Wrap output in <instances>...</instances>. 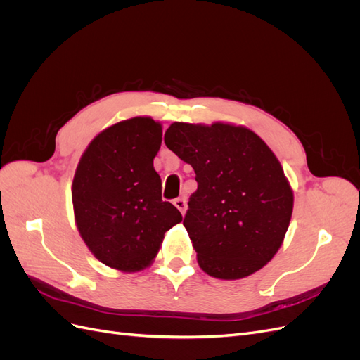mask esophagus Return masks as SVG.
<instances>
[{"label": "esophagus", "mask_w": 360, "mask_h": 360, "mask_svg": "<svg viewBox=\"0 0 360 360\" xmlns=\"http://www.w3.org/2000/svg\"><path fill=\"white\" fill-rule=\"evenodd\" d=\"M174 205H176L177 209L181 212V214H184V212H186V200L184 198H176L174 200Z\"/></svg>", "instance_id": "obj_1"}]
</instances>
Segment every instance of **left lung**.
<instances>
[{
  "label": "left lung",
  "mask_w": 360,
  "mask_h": 360,
  "mask_svg": "<svg viewBox=\"0 0 360 360\" xmlns=\"http://www.w3.org/2000/svg\"><path fill=\"white\" fill-rule=\"evenodd\" d=\"M165 144L193 168L198 189L183 225L207 275L240 279L274 258L292 213V191L263 139L240 126L172 123Z\"/></svg>",
  "instance_id": "left-lung-1"
}]
</instances>
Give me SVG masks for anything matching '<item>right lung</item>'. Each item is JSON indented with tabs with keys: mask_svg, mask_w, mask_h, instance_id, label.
I'll return each mask as SVG.
<instances>
[{
	"mask_svg": "<svg viewBox=\"0 0 360 360\" xmlns=\"http://www.w3.org/2000/svg\"><path fill=\"white\" fill-rule=\"evenodd\" d=\"M162 126L135 117L105 129L86 147L72 184L75 219L85 245L103 264L146 269L181 213L162 200L153 159Z\"/></svg>",
	"mask_w": 360,
	"mask_h": 360,
	"instance_id": "right-lung-1",
	"label": "right lung"
}]
</instances>
